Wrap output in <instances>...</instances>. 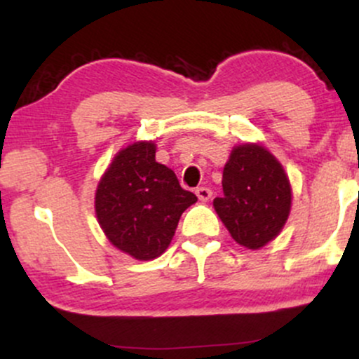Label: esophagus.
Here are the masks:
<instances>
[{
  "label": "esophagus",
  "mask_w": 359,
  "mask_h": 359,
  "mask_svg": "<svg viewBox=\"0 0 359 359\" xmlns=\"http://www.w3.org/2000/svg\"><path fill=\"white\" fill-rule=\"evenodd\" d=\"M196 196L199 197V201H203V203H208V201L211 199L212 192H211V189H208V187H197Z\"/></svg>",
  "instance_id": "obj_1"
}]
</instances>
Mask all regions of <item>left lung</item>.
I'll return each instance as SVG.
<instances>
[{
    "instance_id": "obj_1",
    "label": "left lung",
    "mask_w": 359,
    "mask_h": 359,
    "mask_svg": "<svg viewBox=\"0 0 359 359\" xmlns=\"http://www.w3.org/2000/svg\"><path fill=\"white\" fill-rule=\"evenodd\" d=\"M212 205L238 245L259 250L285 226L292 208L290 180L270 150L243 143L231 150L222 170V197Z\"/></svg>"
}]
</instances>
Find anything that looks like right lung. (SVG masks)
Listing matches in <instances>:
<instances>
[{"label": "right lung", "mask_w": 359, "mask_h": 359, "mask_svg": "<svg viewBox=\"0 0 359 359\" xmlns=\"http://www.w3.org/2000/svg\"><path fill=\"white\" fill-rule=\"evenodd\" d=\"M154 142H135L114 155L94 197L101 229L113 246L148 262L163 253L180 216L197 201L174 170L155 160Z\"/></svg>", "instance_id": "1"}]
</instances>
